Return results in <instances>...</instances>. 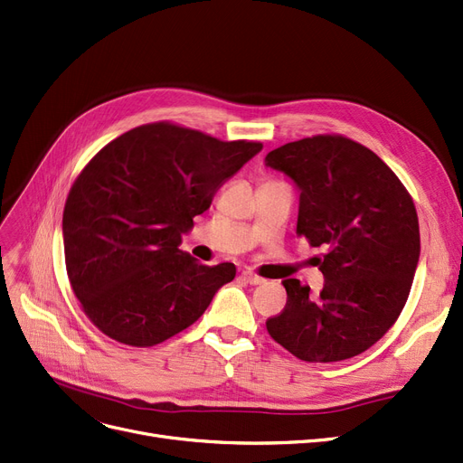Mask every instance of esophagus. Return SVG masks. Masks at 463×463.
Masks as SVG:
<instances>
[{
  "label": "esophagus",
  "instance_id": "esophagus-1",
  "mask_svg": "<svg viewBox=\"0 0 463 463\" xmlns=\"http://www.w3.org/2000/svg\"><path fill=\"white\" fill-rule=\"evenodd\" d=\"M242 279L248 281V284H251V286H259V284H263V281H265L263 278L253 274L251 270H244V272H242Z\"/></svg>",
  "mask_w": 463,
  "mask_h": 463
}]
</instances>
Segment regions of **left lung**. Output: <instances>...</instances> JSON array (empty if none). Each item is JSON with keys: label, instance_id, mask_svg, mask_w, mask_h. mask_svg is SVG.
I'll return each mask as SVG.
<instances>
[{"label": "left lung", "instance_id": "1", "mask_svg": "<svg viewBox=\"0 0 463 463\" xmlns=\"http://www.w3.org/2000/svg\"><path fill=\"white\" fill-rule=\"evenodd\" d=\"M267 166L300 191L297 236L326 246V286L284 279L288 303L267 319L279 346L308 364H333L369 350L403 310L420 257L412 196L369 147L317 134L270 151Z\"/></svg>", "mask_w": 463, "mask_h": 463}]
</instances>
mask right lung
Returning <instances> with one entry per match:
<instances>
[{
	"label": "right lung",
	"mask_w": 463,
	"mask_h": 463,
	"mask_svg": "<svg viewBox=\"0 0 463 463\" xmlns=\"http://www.w3.org/2000/svg\"><path fill=\"white\" fill-rule=\"evenodd\" d=\"M260 149L160 120L89 160L66 198L62 232L73 295L99 331L149 348L204 314L236 267L200 265L179 250L182 234Z\"/></svg>",
	"instance_id": "right-lung-1"
}]
</instances>
